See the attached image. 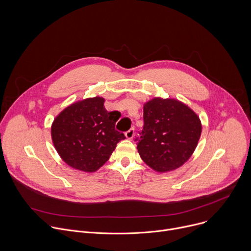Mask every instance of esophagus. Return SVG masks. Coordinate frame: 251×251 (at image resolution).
<instances>
[{"mask_svg":"<svg viewBox=\"0 0 251 251\" xmlns=\"http://www.w3.org/2000/svg\"><path fill=\"white\" fill-rule=\"evenodd\" d=\"M134 136H135V132H134V129H133V128L130 129L129 131H127V132L125 133V137H126L128 140H132V139L134 138Z\"/></svg>","mask_w":251,"mask_h":251,"instance_id":"34e87169","label":"esophagus"}]
</instances>
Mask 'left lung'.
Returning <instances> with one entry per match:
<instances>
[{"instance_id":"8db88e82","label":"left lung","mask_w":251,"mask_h":251,"mask_svg":"<svg viewBox=\"0 0 251 251\" xmlns=\"http://www.w3.org/2000/svg\"><path fill=\"white\" fill-rule=\"evenodd\" d=\"M144 127L137 145L151 169L167 173L182 167L194 154L201 134L198 114L176 98L154 97L144 103Z\"/></svg>"}]
</instances>
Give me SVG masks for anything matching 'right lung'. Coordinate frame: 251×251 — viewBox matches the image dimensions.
Instances as JSON below:
<instances>
[{
    "instance_id": "obj_1",
    "label": "right lung",
    "mask_w": 251,
    "mask_h": 251,
    "mask_svg": "<svg viewBox=\"0 0 251 251\" xmlns=\"http://www.w3.org/2000/svg\"><path fill=\"white\" fill-rule=\"evenodd\" d=\"M105 99L89 97L71 103L53 120L50 134L62 161L75 170L93 173L109 160L117 143L125 139L115 130L118 111L108 112Z\"/></svg>"
}]
</instances>
